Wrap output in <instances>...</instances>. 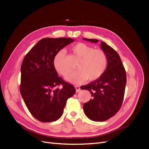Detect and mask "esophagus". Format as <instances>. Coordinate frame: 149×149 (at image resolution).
<instances>
[{"label": "esophagus", "instance_id": "esophagus-1", "mask_svg": "<svg viewBox=\"0 0 149 149\" xmlns=\"http://www.w3.org/2000/svg\"><path fill=\"white\" fill-rule=\"evenodd\" d=\"M75 89L76 91V92H78L80 91L81 89H80V87L79 86H75Z\"/></svg>", "mask_w": 149, "mask_h": 149}]
</instances>
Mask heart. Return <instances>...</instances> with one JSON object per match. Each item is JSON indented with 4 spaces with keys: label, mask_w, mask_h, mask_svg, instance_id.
Returning a JSON list of instances; mask_svg holds the SVG:
<instances>
[{
    "label": "heart",
    "mask_w": 149,
    "mask_h": 149,
    "mask_svg": "<svg viewBox=\"0 0 149 149\" xmlns=\"http://www.w3.org/2000/svg\"><path fill=\"white\" fill-rule=\"evenodd\" d=\"M74 55L79 58L76 68L66 79L73 83H79L88 79L93 81L98 79L104 74L108 65L107 55L104 50L94 49V47L83 42L74 44L71 47ZM54 68L60 74L67 75L70 70L66 61L64 51L61 50L54 58Z\"/></svg>",
    "instance_id": "1"
}]
</instances>
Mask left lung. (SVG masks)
Instances as JSON below:
<instances>
[{
    "label": "left lung",
    "mask_w": 149,
    "mask_h": 149,
    "mask_svg": "<svg viewBox=\"0 0 149 149\" xmlns=\"http://www.w3.org/2000/svg\"><path fill=\"white\" fill-rule=\"evenodd\" d=\"M94 43L99 40L83 38ZM101 49L107 55L108 65L100 78L81 87L88 90L92 98L85 103L83 110L87 117L94 121H104L118 111L123 100L126 74L120 55L105 42H100Z\"/></svg>",
    "instance_id": "1"
}]
</instances>
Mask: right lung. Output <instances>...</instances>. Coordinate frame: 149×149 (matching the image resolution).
<instances>
[{"label": "right lung", "mask_w": 149, "mask_h": 149, "mask_svg": "<svg viewBox=\"0 0 149 149\" xmlns=\"http://www.w3.org/2000/svg\"><path fill=\"white\" fill-rule=\"evenodd\" d=\"M73 41L66 38L42 39L23 59L20 93L29 112L40 121L58 120L68 99L75 93L74 87L59 77L54 66L55 55Z\"/></svg>", "instance_id": "right-lung-1"}]
</instances>
